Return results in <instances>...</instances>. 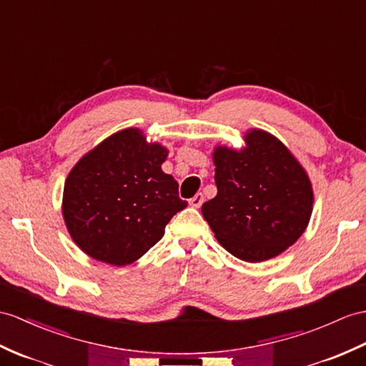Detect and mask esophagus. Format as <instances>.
<instances>
[{"label":"esophagus","mask_w":366,"mask_h":366,"mask_svg":"<svg viewBox=\"0 0 366 366\" xmlns=\"http://www.w3.org/2000/svg\"><path fill=\"white\" fill-rule=\"evenodd\" d=\"M202 203H203V194H202V192H197V194H195L194 197L189 200V204H191V207H194V208H200Z\"/></svg>","instance_id":"1"}]
</instances>
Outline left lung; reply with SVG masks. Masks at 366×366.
Masks as SVG:
<instances>
[{
	"label": "left lung",
	"mask_w": 366,
	"mask_h": 366,
	"mask_svg": "<svg viewBox=\"0 0 366 366\" xmlns=\"http://www.w3.org/2000/svg\"><path fill=\"white\" fill-rule=\"evenodd\" d=\"M240 152L214 150L217 195L202 212L225 250L247 262L278 256L309 224L312 186L281 141L262 130L245 137Z\"/></svg>",
	"instance_id": "left-lung-1"
}]
</instances>
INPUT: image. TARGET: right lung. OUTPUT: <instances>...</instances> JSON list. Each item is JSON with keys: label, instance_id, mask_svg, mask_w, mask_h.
I'll return each instance as SVG.
<instances>
[{"label": "right lung", "instance_id": "obj_1", "mask_svg": "<svg viewBox=\"0 0 366 366\" xmlns=\"http://www.w3.org/2000/svg\"><path fill=\"white\" fill-rule=\"evenodd\" d=\"M166 157L138 129H126L80 159L64 189L65 224L80 250L121 267L163 237L169 220L188 204L174 177L162 171Z\"/></svg>", "mask_w": 366, "mask_h": 366}]
</instances>
